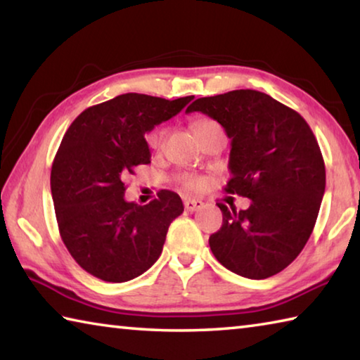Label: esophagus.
I'll list each match as a JSON object with an SVG mask.
<instances>
[{"mask_svg": "<svg viewBox=\"0 0 360 360\" xmlns=\"http://www.w3.org/2000/svg\"><path fill=\"white\" fill-rule=\"evenodd\" d=\"M184 206H186V210H187V211L193 212V211H197V210L202 208V206H203V202H202V200L188 198V200H184Z\"/></svg>", "mask_w": 360, "mask_h": 360, "instance_id": "34e87169", "label": "esophagus"}]
</instances>
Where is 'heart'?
I'll list each match as a JSON object with an SVG mask.
<instances>
[{
  "label": "heart",
  "instance_id": "obj_1",
  "mask_svg": "<svg viewBox=\"0 0 360 360\" xmlns=\"http://www.w3.org/2000/svg\"><path fill=\"white\" fill-rule=\"evenodd\" d=\"M214 124H216V122H212V120H200V122H197V124L193 125V130H195V133H197L200 130L206 129V127L214 125ZM165 136H167V130L165 129H155V130H152L150 133H148V136H146V141H148V146H149L150 149L157 150V149H160L162 146H163V141H165ZM178 181H179V184L182 187L187 188V191H198V188L203 186L202 178H198V176H195V174H188V173L181 174L179 178H178Z\"/></svg>",
  "mask_w": 360,
  "mask_h": 360
}]
</instances>
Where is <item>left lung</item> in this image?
<instances>
[{
  "mask_svg": "<svg viewBox=\"0 0 360 360\" xmlns=\"http://www.w3.org/2000/svg\"><path fill=\"white\" fill-rule=\"evenodd\" d=\"M231 139V178L224 191L251 200L248 210L222 211L210 236L214 257L236 275L265 279L297 259L314 229L326 191L319 144L300 114L257 90L195 100Z\"/></svg>",
  "mask_w": 360,
  "mask_h": 360,
  "instance_id": "1",
  "label": "left lung"
}]
</instances>
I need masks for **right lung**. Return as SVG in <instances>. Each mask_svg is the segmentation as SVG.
Wrapping results in <instances>:
<instances>
[{"label": "right lung", "mask_w": 360, "mask_h": 360, "mask_svg": "<svg viewBox=\"0 0 360 360\" xmlns=\"http://www.w3.org/2000/svg\"><path fill=\"white\" fill-rule=\"evenodd\" d=\"M193 96L124 94L90 106L66 130L53 158L51 191L60 236L85 271L108 283L143 275L160 257L184 205L160 191L148 205L125 202V178L150 163L144 133L181 112Z\"/></svg>", "instance_id": "obj_1"}]
</instances>
